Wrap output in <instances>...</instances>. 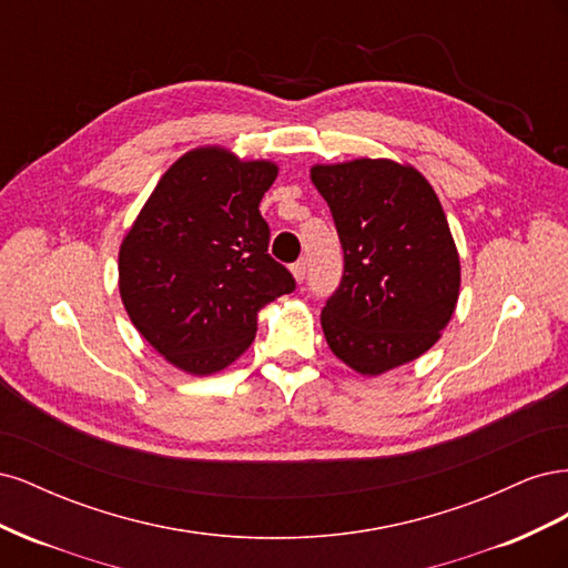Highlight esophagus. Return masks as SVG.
<instances>
[{"label": "esophagus", "instance_id": "1", "mask_svg": "<svg viewBox=\"0 0 568 568\" xmlns=\"http://www.w3.org/2000/svg\"><path fill=\"white\" fill-rule=\"evenodd\" d=\"M291 274H294V280L301 284L305 280V261H298L291 265Z\"/></svg>", "mask_w": 568, "mask_h": 568}]
</instances>
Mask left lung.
<instances>
[{"label":"left lung","instance_id":"obj_1","mask_svg":"<svg viewBox=\"0 0 568 568\" xmlns=\"http://www.w3.org/2000/svg\"><path fill=\"white\" fill-rule=\"evenodd\" d=\"M334 215L343 280L322 311L332 353L363 376L412 363L440 338L459 298V253L434 186L390 159L315 163Z\"/></svg>","mask_w":568,"mask_h":568}]
</instances>
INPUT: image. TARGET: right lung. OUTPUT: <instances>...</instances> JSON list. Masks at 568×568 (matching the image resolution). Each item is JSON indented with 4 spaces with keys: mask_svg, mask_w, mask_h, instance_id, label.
Masks as SVG:
<instances>
[{
    "mask_svg": "<svg viewBox=\"0 0 568 568\" xmlns=\"http://www.w3.org/2000/svg\"><path fill=\"white\" fill-rule=\"evenodd\" d=\"M280 165L220 144L186 151L159 180L118 251V288L149 346L170 365L209 376L255 338L257 313L294 291L274 263L257 205Z\"/></svg>",
    "mask_w": 568,
    "mask_h": 568,
    "instance_id": "obj_1",
    "label": "right lung"
}]
</instances>
